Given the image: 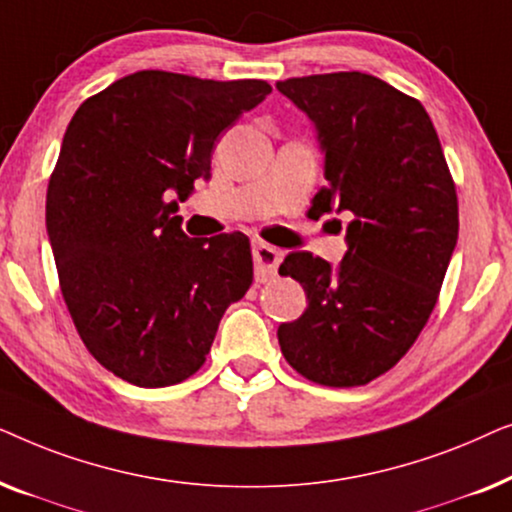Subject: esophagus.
<instances>
[{
	"label": "esophagus",
	"instance_id": "obj_1",
	"mask_svg": "<svg viewBox=\"0 0 512 512\" xmlns=\"http://www.w3.org/2000/svg\"><path fill=\"white\" fill-rule=\"evenodd\" d=\"M254 265H256V279L258 282H268L277 275V265L282 263V249L272 247L268 242H254Z\"/></svg>",
	"mask_w": 512,
	"mask_h": 512
}]
</instances>
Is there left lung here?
I'll return each mask as SVG.
<instances>
[{
	"label": "left lung",
	"instance_id": "8db88e82",
	"mask_svg": "<svg viewBox=\"0 0 512 512\" xmlns=\"http://www.w3.org/2000/svg\"><path fill=\"white\" fill-rule=\"evenodd\" d=\"M326 151V186L310 212H347V254L335 265L293 251L279 275L307 293L282 324L289 366L324 387H359L408 354L438 303L459 235L457 186L422 102L363 72L277 81Z\"/></svg>",
	"mask_w": 512,
	"mask_h": 512
}]
</instances>
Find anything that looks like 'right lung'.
Masks as SVG:
<instances>
[{"instance_id": "1", "label": "right lung", "mask_w": 512, "mask_h": 512, "mask_svg": "<svg viewBox=\"0 0 512 512\" xmlns=\"http://www.w3.org/2000/svg\"><path fill=\"white\" fill-rule=\"evenodd\" d=\"M270 93L261 79L144 69L69 121L48 179V240L83 345L121 380L153 389L198 373L223 312L254 282L247 235L188 237L177 212L209 177L221 132Z\"/></svg>"}]
</instances>
